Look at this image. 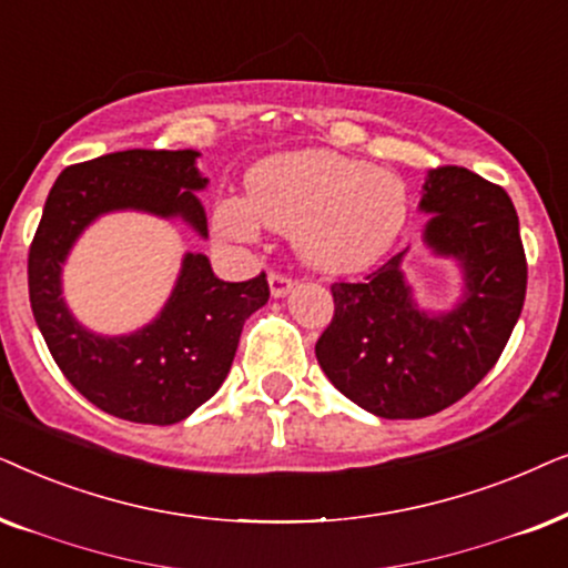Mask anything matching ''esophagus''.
Instances as JSON below:
<instances>
[{
    "mask_svg": "<svg viewBox=\"0 0 568 568\" xmlns=\"http://www.w3.org/2000/svg\"><path fill=\"white\" fill-rule=\"evenodd\" d=\"M270 293L272 298H285L293 291V280L288 275H280V272H270Z\"/></svg>",
    "mask_w": 568,
    "mask_h": 568,
    "instance_id": "34e87169",
    "label": "esophagus"
}]
</instances>
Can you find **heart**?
<instances>
[{"instance_id":"obj_1","label":"heart","mask_w":568,"mask_h":568,"mask_svg":"<svg viewBox=\"0 0 568 568\" xmlns=\"http://www.w3.org/2000/svg\"><path fill=\"white\" fill-rule=\"evenodd\" d=\"M410 210V189L397 173L335 150L306 148L252 165L246 196H221L213 205V231L229 244H256L262 225L293 233L308 267L351 275L392 254Z\"/></svg>"}]
</instances>
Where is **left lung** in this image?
<instances>
[{
    "label": "left lung",
    "instance_id": "8db88e82",
    "mask_svg": "<svg viewBox=\"0 0 568 568\" xmlns=\"http://www.w3.org/2000/svg\"><path fill=\"white\" fill-rule=\"evenodd\" d=\"M423 246L459 272L444 312L423 308L403 262L410 246L363 283H335V316L316 361L347 399L379 418H426L463 399L490 368L521 314L527 262L509 194L478 173L444 165L420 189Z\"/></svg>",
    "mask_w": 568,
    "mask_h": 568
}]
</instances>
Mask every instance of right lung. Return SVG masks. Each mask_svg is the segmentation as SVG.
<instances>
[{"instance_id": "obj_1", "label": "right lung", "mask_w": 568, "mask_h": 568, "mask_svg": "<svg viewBox=\"0 0 568 568\" xmlns=\"http://www.w3.org/2000/svg\"><path fill=\"white\" fill-rule=\"evenodd\" d=\"M196 158V150H124L70 165L51 186L30 244V308L57 366L82 397L132 423L171 426L207 403L231 372L244 322L270 298L264 272L225 283L205 254L186 252L171 296L140 329L101 335L67 306V256L98 217L145 213L207 239L196 192L210 179Z\"/></svg>"}]
</instances>
